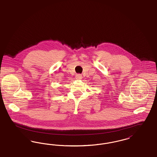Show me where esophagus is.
Masks as SVG:
<instances>
[{
	"label": "esophagus",
	"instance_id": "obj_1",
	"mask_svg": "<svg viewBox=\"0 0 157 157\" xmlns=\"http://www.w3.org/2000/svg\"><path fill=\"white\" fill-rule=\"evenodd\" d=\"M75 78L77 79H81L82 78V75L80 74H78V75H75Z\"/></svg>",
	"mask_w": 157,
	"mask_h": 157
}]
</instances>
